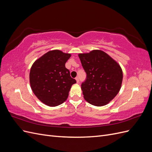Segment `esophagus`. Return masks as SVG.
Returning <instances> with one entry per match:
<instances>
[{"label": "esophagus", "instance_id": "34e87169", "mask_svg": "<svg viewBox=\"0 0 152 152\" xmlns=\"http://www.w3.org/2000/svg\"><path fill=\"white\" fill-rule=\"evenodd\" d=\"M75 80H76V81H77V83L79 84V82H80V80H79V78L78 77H77L75 78Z\"/></svg>", "mask_w": 152, "mask_h": 152}]
</instances>
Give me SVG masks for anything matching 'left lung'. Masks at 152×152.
Masks as SVG:
<instances>
[{"label": "left lung", "mask_w": 152, "mask_h": 152, "mask_svg": "<svg viewBox=\"0 0 152 152\" xmlns=\"http://www.w3.org/2000/svg\"><path fill=\"white\" fill-rule=\"evenodd\" d=\"M86 79L81 84L84 98L90 104L102 107L108 104L121 89L123 73L121 66L101 50L79 54Z\"/></svg>", "instance_id": "left-lung-1"}]
</instances>
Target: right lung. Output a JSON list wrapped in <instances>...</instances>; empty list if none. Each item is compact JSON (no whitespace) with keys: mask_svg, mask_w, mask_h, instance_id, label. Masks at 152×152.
Masks as SVG:
<instances>
[{"mask_svg":"<svg viewBox=\"0 0 152 152\" xmlns=\"http://www.w3.org/2000/svg\"><path fill=\"white\" fill-rule=\"evenodd\" d=\"M71 54L50 50L36 60L30 72L31 88L43 103L56 107L66 100L72 86L76 83L65 63Z\"/></svg>","mask_w":152,"mask_h":152,"instance_id":"right-lung-1","label":"right lung"}]
</instances>
